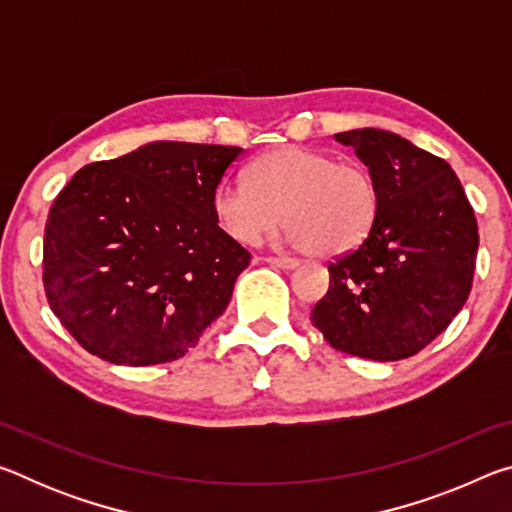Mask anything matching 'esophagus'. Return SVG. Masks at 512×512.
Returning a JSON list of instances; mask_svg holds the SVG:
<instances>
[{
  "mask_svg": "<svg viewBox=\"0 0 512 512\" xmlns=\"http://www.w3.org/2000/svg\"><path fill=\"white\" fill-rule=\"evenodd\" d=\"M262 262H266L268 266H275V268H282V271H291V268H296L298 264L293 262V259L287 257H259Z\"/></svg>",
  "mask_w": 512,
  "mask_h": 512,
  "instance_id": "34e87169",
  "label": "esophagus"
}]
</instances>
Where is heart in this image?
Returning a JSON list of instances; mask_svg holds the SVG:
<instances>
[{
  "label": "heart",
  "instance_id": "heart-1",
  "mask_svg": "<svg viewBox=\"0 0 512 512\" xmlns=\"http://www.w3.org/2000/svg\"><path fill=\"white\" fill-rule=\"evenodd\" d=\"M214 216L225 235L253 246L289 225L287 241L314 257H343L368 239L379 210V187L359 162L282 146L262 155L246 180H228L214 192Z\"/></svg>",
  "mask_w": 512,
  "mask_h": 512
}]
</instances>
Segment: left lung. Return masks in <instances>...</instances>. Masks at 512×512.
Listing matches in <instances>:
<instances>
[{
    "mask_svg": "<svg viewBox=\"0 0 512 512\" xmlns=\"http://www.w3.org/2000/svg\"><path fill=\"white\" fill-rule=\"evenodd\" d=\"M352 146L379 187L368 239L329 264V289L311 325L332 348L400 361L429 345L472 289L479 230L452 167L379 128L334 135Z\"/></svg>",
    "mask_w": 512,
    "mask_h": 512,
    "instance_id": "8db88e82",
    "label": "left lung"
}]
</instances>
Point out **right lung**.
<instances>
[{
    "label": "right lung",
    "mask_w": 512,
    "mask_h": 512,
    "mask_svg": "<svg viewBox=\"0 0 512 512\" xmlns=\"http://www.w3.org/2000/svg\"><path fill=\"white\" fill-rule=\"evenodd\" d=\"M237 146L149 142L83 167L51 205L42 280L85 350L117 366L180 359L232 298L250 255L214 216Z\"/></svg>",
    "instance_id": "obj_1"
}]
</instances>
